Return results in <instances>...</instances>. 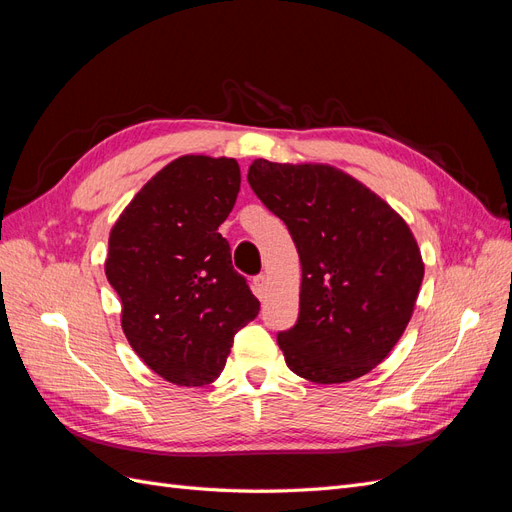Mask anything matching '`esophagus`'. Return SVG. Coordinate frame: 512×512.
Here are the masks:
<instances>
[{"label":"esophagus","instance_id":"esophagus-1","mask_svg":"<svg viewBox=\"0 0 512 512\" xmlns=\"http://www.w3.org/2000/svg\"><path fill=\"white\" fill-rule=\"evenodd\" d=\"M267 275L265 273H260V275H256L254 277V292H256V297L258 299H262L267 294Z\"/></svg>","mask_w":512,"mask_h":512}]
</instances>
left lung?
<instances>
[{
    "label": "left lung",
    "instance_id": "left-lung-1",
    "mask_svg": "<svg viewBox=\"0 0 512 512\" xmlns=\"http://www.w3.org/2000/svg\"><path fill=\"white\" fill-rule=\"evenodd\" d=\"M247 181L301 260L299 318L277 333L286 365L316 384L365 376L406 331L423 282L408 224L333 166L256 160Z\"/></svg>",
    "mask_w": 512,
    "mask_h": 512
}]
</instances>
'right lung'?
Wrapping results in <instances>:
<instances>
[{
    "instance_id": "1",
    "label": "right lung",
    "mask_w": 512,
    "mask_h": 512,
    "mask_svg": "<svg viewBox=\"0 0 512 512\" xmlns=\"http://www.w3.org/2000/svg\"><path fill=\"white\" fill-rule=\"evenodd\" d=\"M232 158L183 156L147 181L111 230L106 277L130 346L164 380L205 386L260 303L218 228L235 207Z\"/></svg>"
}]
</instances>
